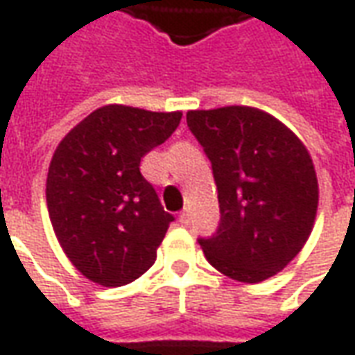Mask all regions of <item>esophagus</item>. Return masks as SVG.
Masks as SVG:
<instances>
[{
	"instance_id": "1",
	"label": "esophagus",
	"mask_w": 355,
	"mask_h": 355,
	"mask_svg": "<svg viewBox=\"0 0 355 355\" xmlns=\"http://www.w3.org/2000/svg\"><path fill=\"white\" fill-rule=\"evenodd\" d=\"M178 220H180V225H188L190 223V215H188V211H180V215H178Z\"/></svg>"
}]
</instances>
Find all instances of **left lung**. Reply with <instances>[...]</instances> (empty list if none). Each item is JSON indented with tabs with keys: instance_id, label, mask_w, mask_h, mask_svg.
Masks as SVG:
<instances>
[{
	"instance_id": "8db88e82",
	"label": "left lung",
	"mask_w": 355,
	"mask_h": 355,
	"mask_svg": "<svg viewBox=\"0 0 355 355\" xmlns=\"http://www.w3.org/2000/svg\"><path fill=\"white\" fill-rule=\"evenodd\" d=\"M186 123L219 192V229L198 240L207 261L248 284L277 275L315 223L319 184L307 148L279 119L248 105L188 111Z\"/></svg>"
}]
</instances>
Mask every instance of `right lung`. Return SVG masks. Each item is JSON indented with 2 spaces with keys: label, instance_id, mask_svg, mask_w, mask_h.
<instances>
[{
  "label": "right lung",
  "instance_id": "right-lung-1",
  "mask_svg": "<svg viewBox=\"0 0 355 355\" xmlns=\"http://www.w3.org/2000/svg\"><path fill=\"white\" fill-rule=\"evenodd\" d=\"M180 119V111L111 103L92 111L55 148L46 180L49 220L88 281L123 286L155 263L173 215L142 177L140 159Z\"/></svg>",
  "mask_w": 355,
  "mask_h": 355
}]
</instances>
